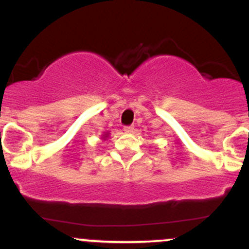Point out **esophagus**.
I'll use <instances>...</instances> for the list:
<instances>
[{
	"label": "esophagus",
	"instance_id": "1",
	"mask_svg": "<svg viewBox=\"0 0 249 249\" xmlns=\"http://www.w3.org/2000/svg\"><path fill=\"white\" fill-rule=\"evenodd\" d=\"M124 131L125 132H132L134 131V126H131V125H130V126H124Z\"/></svg>",
	"mask_w": 249,
	"mask_h": 249
}]
</instances>
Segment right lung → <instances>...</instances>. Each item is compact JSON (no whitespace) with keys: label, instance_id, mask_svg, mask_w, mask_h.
<instances>
[{"label":"right lung","instance_id":"1","mask_svg":"<svg viewBox=\"0 0 249 249\" xmlns=\"http://www.w3.org/2000/svg\"><path fill=\"white\" fill-rule=\"evenodd\" d=\"M104 136H105V137H104V139H106V137H107V136H108V134H105V135H104Z\"/></svg>","mask_w":249,"mask_h":249}]
</instances>
